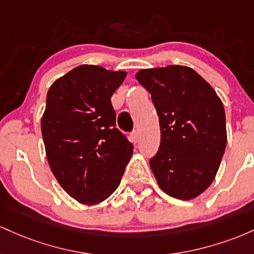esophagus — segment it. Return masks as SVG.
I'll list each match as a JSON object with an SVG mask.
<instances>
[{
    "label": "esophagus",
    "mask_w": 254,
    "mask_h": 254,
    "mask_svg": "<svg viewBox=\"0 0 254 254\" xmlns=\"http://www.w3.org/2000/svg\"><path fill=\"white\" fill-rule=\"evenodd\" d=\"M130 136H132V141L133 142H138L139 141V138H140V134H139V130H133L132 134H130Z\"/></svg>",
    "instance_id": "esophagus-1"
}]
</instances>
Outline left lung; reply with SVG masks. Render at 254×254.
<instances>
[{
	"instance_id": "obj_1",
	"label": "left lung",
	"mask_w": 254,
	"mask_h": 254,
	"mask_svg": "<svg viewBox=\"0 0 254 254\" xmlns=\"http://www.w3.org/2000/svg\"><path fill=\"white\" fill-rule=\"evenodd\" d=\"M136 79L151 93L161 144L150 159L159 187L190 200L211 185L227 145L226 113L211 85L186 65L141 69Z\"/></svg>"
}]
</instances>
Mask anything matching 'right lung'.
<instances>
[{
	"label": "right lung",
	"mask_w": 254,
	"mask_h": 254,
	"mask_svg": "<svg viewBox=\"0 0 254 254\" xmlns=\"http://www.w3.org/2000/svg\"><path fill=\"white\" fill-rule=\"evenodd\" d=\"M126 72L81 64L54 82L47 95L42 135L61 187L82 204H97L119 187L133 153L116 128L113 93Z\"/></svg>",
	"instance_id": "right-lung-1"
}]
</instances>
